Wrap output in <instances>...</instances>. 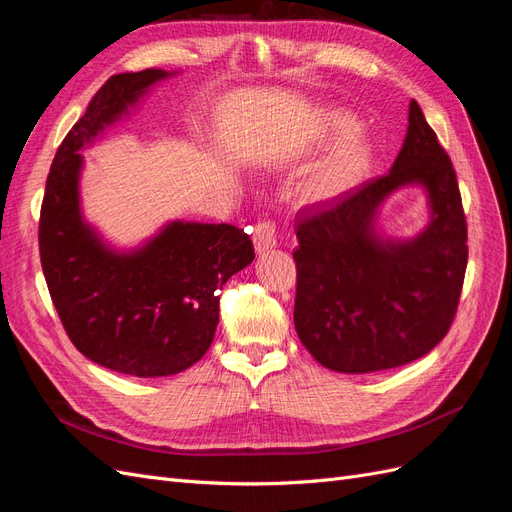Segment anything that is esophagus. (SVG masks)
I'll return each mask as SVG.
<instances>
[{
    "mask_svg": "<svg viewBox=\"0 0 512 512\" xmlns=\"http://www.w3.org/2000/svg\"><path fill=\"white\" fill-rule=\"evenodd\" d=\"M275 224L273 222H260L256 228H254V247L258 254H265L269 252L271 247H275L277 239H275Z\"/></svg>",
    "mask_w": 512,
    "mask_h": 512,
    "instance_id": "obj_1",
    "label": "esophagus"
}]
</instances>
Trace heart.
<instances>
[{
	"label": "heart",
	"mask_w": 512,
	"mask_h": 512,
	"mask_svg": "<svg viewBox=\"0 0 512 512\" xmlns=\"http://www.w3.org/2000/svg\"><path fill=\"white\" fill-rule=\"evenodd\" d=\"M318 136L324 143H339L307 179L303 194L312 203H329L352 190L371 162V147L361 138V123L342 108H322L318 113Z\"/></svg>",
	"instance_id": "obj_1"
}]
</instances>
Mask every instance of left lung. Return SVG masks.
<instances>
[{
  "label": "left lung",
  "mask_w": 512,
  "mask_h": 512,
  "mask_svg": "<svg viewBox=\"0 0 512 512\" xmlns=\"http://www.w3.org/2000/svg\"><path fill=\"white\" fill-rule=\"evenodd\" d=\"M418 184L430 224L412 240L384 238L377 211ZM294 329L314 359L339 374H369L421 359L451 329L468 265V228L451 158L410 102L408 132L389 175L301 213Z\"/></svg>",
  "instance_id": "1"
}]
</instances>
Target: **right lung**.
<instances>
[{
  "instance_id": "add662e5",
  "label": "right lung",
  "mask_w": 512,
  "mask_h": 512,
  "mask_svg": "<svg viewBox=\"0 0 512 512\" xmlns=\"http://www.w3.org/2000/svg\"><path fill=\"white\" fill-rule=\"evenodd\" d=\"M177 72L108 79L59 145L40 211V260L76 350L136 378L173 376L203 359L220 322V290L254 260L230 224L175 220L134 250H115L83 218L81 151Z\"/></svg>"
}]
</instances>
